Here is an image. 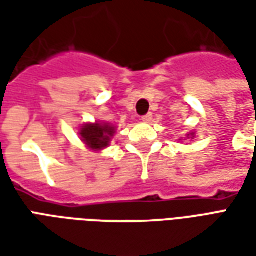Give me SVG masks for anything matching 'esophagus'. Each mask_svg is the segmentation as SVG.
<instances>
[{
    "label": "esophagus",
    "mask_w": 256,
    "mask_h": 256,
    "mask_svg": "<svg viewBox=\"0 0 256 256\" xmlns=\"http://www.w3.org/2000/svg\"><path fill=\"white\" fill-rule=\"evenodd\" d=\"M141 120H142V122H150V120H152V114H150V112H148L146 115L141 116Z\"/></svg>",
    "instance_id": "esophagus-1"
}]
</instances>
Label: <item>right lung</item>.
<instances>
[{
	"label": "right lung",
	"mask_w": 256,
	"mask_h": 256,
	"mask_svg": "<svg viewBox=\"0 0 256 256\" xmlns=\"http://www.w3.org/2000/svg\"><path fill=\"white\" fill-rule=\"evenodd\" d=\"M115 133V128L106 123H94V124H84L80 128V137L84 144L90 150H100L110 144L112 136Z\"/></svg>",
	"instance_id": "add662e5"
}]
</instances>
